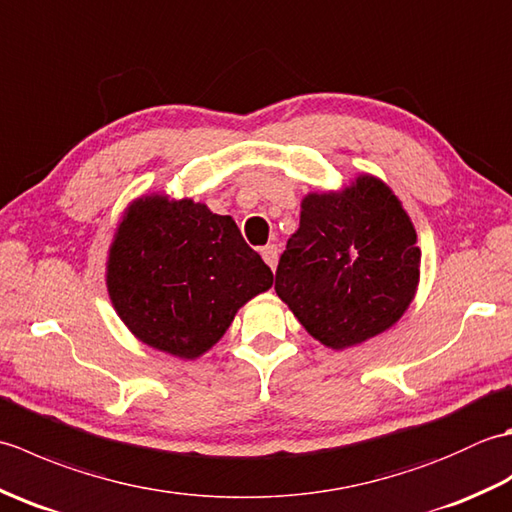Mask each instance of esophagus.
Segmentation results:
<instances>
[{"mask_svg":"<svg viewBox=\"0 0 512 512\" xmlns=\"http://www.w3.org/2000/svg\"><path fill=\"white\" fill-rule=\"evenodd\" d=\"M262 257H264V262L275 270V268H277V259H279V248H277V244L264 246V248H262Z\"/></svg>","mask_w":512,"mask_h":512,"instance_id":"obj_1","label":"esophagus"}]
</instances>
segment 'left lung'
I'll list each match as a JSON object with an SVG mask.
<instances>
[{"instance_id": "obj_1", "label": "left lung", "mask_w": 512, "mask_h": 512, "mask_svg": "<svg viewBox=\"0 0 512 512\" xmlns=\"http://www.w3.org/2000/svg\"><path fill=\"white\" fill-rule=\"evenodd\" d=\"M418 235L383 180L308 193L279 259L275 290L314 339L345 350L389 330L420 279Z\"/></svg>"}]
</instances>
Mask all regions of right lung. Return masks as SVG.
I'll use <instances>...</instances> for the list:
<instances>
[{
	"label": "right lung",
	"instance_id": "right-lung-1",
	"mask_svg": "<svg viewBox=\"0 0 512 512\" xmlns=\"http://www.w3.org/2000/svg\"><path fill=\"white\" fill-rule=\"evenodd\" d=\"M273 273L231 215L202 202L143 195L125 211L107 257V292L136 339L193 358L222 339Z\"/></svg>",
	"mask_w": 512,
	"mask_h": 512
}]
</instances>
